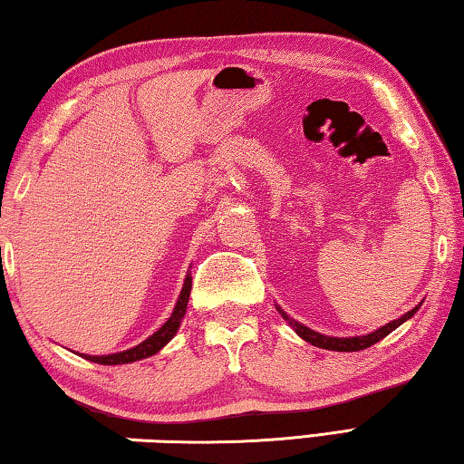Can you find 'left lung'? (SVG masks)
Returning a JSON list of instances; mask_svg holds the SVG:
<instances>
[{
    "label": "left lung",
    "mask_w": 464,
    "mask_h": 464,
    "mask_svg": "<svg viewBox=\"0 0 464 464\" xmlns=\"http://www.w3.org/2000/svg\"><path fill=\"white\" fill-rule=\"evenodd\" d=\"M421 307V303L418 304V307H413L411 311H407L405 315H401L399 319H395V321H391V324H387V325H382V327H379V329H374V332H371V334H366V335H354V337H334V335H325V334H319V332H315V329H311V327H307V325H303V324H298L296 319H293V317H288V313L280 307V304H276V309H278V313L282 315V319L286 321V324L295 329V334L298 335V337H303L304 342H309V343H313V345H317V348H324V350H334V352H358V350H366V348H371L372 343H376V342H381L382 337H387L391 332H395V329L401 325V324H405L407 319H411L415 313H418V309Z\"/></svg>",
    "instance_id": "obj_1"
}]
</instances>
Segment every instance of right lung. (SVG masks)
<instances>
[{
    "label": "right lung",
    "instance_id": "1",
    "mask_svg": "<svg viewBox=\"0 0 464 464\" xmlns=\"http://www.w3.org/2000/svg\"><path fill=\"white\" fill-rule=\"evenodd\" d=\"M190 290H192V274H186L182 290H179V296H178V303H176L174 311H171L169 319L160 329H157L153 335H149L145 342L135 345V348L116 352V354H104V356H90V354H80V356L90 360V362L114 366V364H130V362H137V360H143V358L157 354V352H160L163 345H168L171 340H174V335L178 334L179 324H182V319L186 315Z\"/></svg>",
    "mask_w": 464,
    "mask_h": 464
}]
</instances>
